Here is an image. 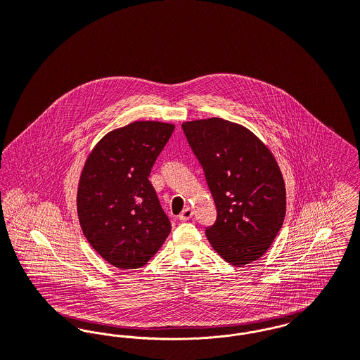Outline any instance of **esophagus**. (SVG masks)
I'll list each match as a JSON object with an SVG mask.
<instances>
[{
	"instance_id": "1",
	"label": "esophagus",
	"mask_w": 360,
	"mask_h": 360,
	"mask_svg": "<svg viewBox=\"0 0 360 360\" xmlns=\"http://www.w3.org/2000/svg\"><path fill=\"white\" fill-rule=\"evenodd\" d=\"M191 217H193V210L191 208H185L184 211L179 213V216H178V219L181 220V221H188V220H191Z\"/></svg>"
}]
</instances>
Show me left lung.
<instances>
[{"mask_svg": "<svg viewBox=\"0 0 360 360\" xmlns=\"http://www.w3.org/2000/svg\"><path fill=\"white\" fill-rule=\"evenodd\" d=\"M182 129L217 211L205 230L212 248L233 266L253 262L268 252L285 216V185L274 153L248 127L221 118Z\"/></svg>", "mask_w": 360, "mask_h": 360, "instance_id": "left-lung-1", "label": "left lung"}]
</instances>
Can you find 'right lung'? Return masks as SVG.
Here are the masks:
<instances>
[{
  "label": "right lung",
  "mask_w": 360,
  "mask_h": 360,
  "mask_svg": "<svg viewBox=\"0 0 360 360\" xmlns=\"http://www.w3.org/2000/svg\"><path fill=\"white\" fill-rule=\"evenodd\" d=\"M175 125L136 121L105 134L77 186V214L89 245L120 269L144 266L171 231L148 176Z\"/></svg>",
  "instance_id": "right-lung-1"
}]
</instances>
